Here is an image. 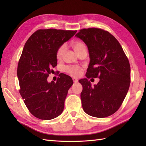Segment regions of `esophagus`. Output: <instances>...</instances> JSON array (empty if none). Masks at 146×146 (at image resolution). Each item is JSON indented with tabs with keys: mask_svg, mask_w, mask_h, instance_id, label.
Segmentation results:
<instances>
[{
	"mask_svg": "<svg viewBox=\"0 0 146 146\" xmlns=\"http://www.w3.org/2000/svg\"><path fill=\"white\" fill-rule=\"evenodd\" d=\"M72 80H73V82H74V83H77V82H78V80H77V79H76V78H73Z\"/></svg>",
	"mask_w": 146,
	"mask_h": 146,
	"instance_id": "esophagus-1",
	"label": "esophagus"
}]
</instances>
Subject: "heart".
<instances>
[{
	"mask_svg": "<svg viewBox=\"0 0 146 146\" xmlns=\"http://www.w3.org/2000/svg\"><path fill=\"white\" fill-rule=\"evenodd\" d=\"M72 47L77 54L79 55L83 51L86 50V46L85 43L81 41H77L72 44ZM66 50V45H61L56 52V57L57 60H61L63 58V55ZM64 70L66 73L69 74L74 77H78L82 74L83 69L79 66H66L64 68Z\"/></svg>",
	"mask_w": 146,
	"mask_h": 146,
	"instance_id": "1",
	"label": "heart"
}]
</instances>
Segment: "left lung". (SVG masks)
<instances>
[{
  "label": "left lung",
  "mask_w": 146,
  "mask_h": 146,
  "mask_svg": "<svg viewBox=\"0 0 146 146\" xmlns=\"http://www.w3.org/2000/svg\"><path fill=\"white\" fill-rule=\"evenodd\" d=\"M76 36L85 42L90 63L88 78H99L94 88L87 78L79 80L83 86L81 100L86 114L105 117L116 112L129 91L130 66L120 43L108 31L99 28L83 29Z\"/></svg>",
  "instance_id": "left-lung-1"
}]
</instances>
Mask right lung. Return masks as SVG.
Segmentation results:
<instances>
[{
    "instance_id": "obj_1",
    "label": "right lung",
    "mask_w": 146,
    "mask_h": 146,
    "mask_svg": "<svg viewBox=\"0 0 146 146\" xmlns=\"http://www.w3.org/2000/svg\"><path fill=\"white\" fill-rule=\"evenodd\" d=\"M77 30L39 29L25 42L17 65L19 93L31 114L50 120L63 112L64 100L72 85V78L61 74L56 82L47 78L57 65L56 52Z\"/></svg>"
}]
</instances>
